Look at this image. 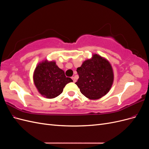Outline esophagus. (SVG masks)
Segmentation results:
<instances>
[{"label":"esophagus","mask_w":149,"mask_h":149,"mask_svg":"<svg viewBox=\"0 0 149 149\" xmlns=\"http://www.w3.org/2000/svg\"><path fill=\"white\" fill-rule=\"evenodd\" d=\"M71 79H73V83H75V82H76V79H75V78H74V77H72V78H71Z\"/></svg>","instance_id":"esophagus-1"}]
</instances>
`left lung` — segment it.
<instances>
[{
  "label": "left lung",
  "mask_w": 149,
  "mask_h": 149,
  "mask_svg": "<svg viewBox=\"0 0 149 149\" xmlns=\"http://www.w3.org/2000/svg\"><path fill=\"white\" fill-rule=\"evenodd\" d=\"M76 71L79 79L75 84L81 93L89 100H98L110 91L114 82V72L109 61L105 58L94 54Z\"/></svg>",
  "instance_id": "left-lung-1"
}]
</instances>
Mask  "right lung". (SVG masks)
I'll use <instances>...</instances> for the list:
<instances>
[{
  "label": "right lung",
  "instance_id": "1",
  "mask_svg": "<svg viewBox=\"0 0 149 149\" xmlns=\"http://www.w3.org/2000/svg\"><path fill=\"white\" fill-rule=\"evenodd\" d=\"M33 83L38 93L45 97L53 99L59 96L65 86L73 81L66 77L64 71L55 61L43 60L36 66L33 75Z\"/></svg>",
  "mask_w": 149,
  "mask_h": 149
}]
</instances>
